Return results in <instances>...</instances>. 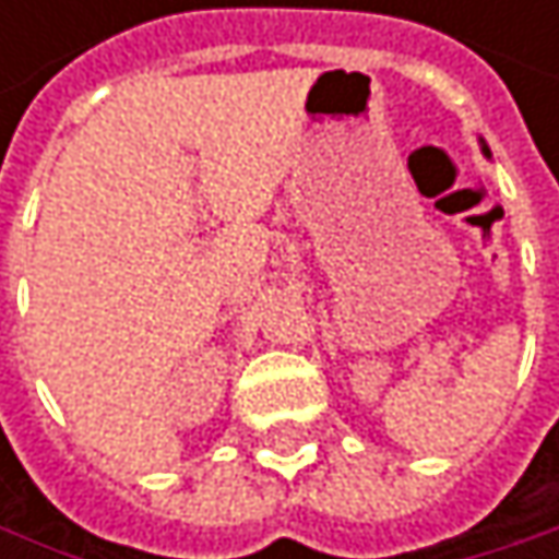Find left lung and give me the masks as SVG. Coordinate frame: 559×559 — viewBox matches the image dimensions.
<instances>
[{
	"label": "left lung",
	"mask_w": 559,
	"mask_h": 559,
	"mask_svg": "<svg viewBox=\"0 0 559 559\" xmlns=\"http://www.w3.org/2000/svg\"><path fill=\"white\" fill-rule=\"evenodd\" d=\"M483 152H486V155H489V148H486V145H483Z\"/></svg>",
	"instance_id": "8db88e82"
}]
</instances>
